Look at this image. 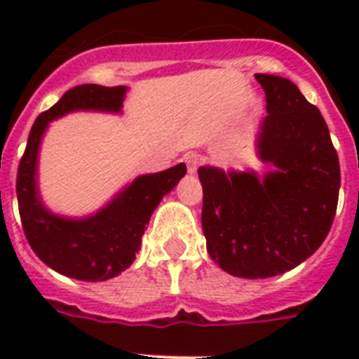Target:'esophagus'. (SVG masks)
<instances>
[{
	"mask_svg": "<svg viewBox=\"0 0 359 359\" xmlns=\"http://www.w3.org/2000/svg\"><path fill=\"white\" fill-rule=\"evenodd\" d=\"M184 163L190 173H196L197 165L201 163V158H199V154H196V152H188V154H184Z\"/></svg>",
	"mask_w": 359,
	"mask_h": 359,
	"instance_id": "1",
	"label": "esophagus"
}]
</instances>
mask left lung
Returning a JSON list of instances; mask_svg holds the SVG:
<instances>
[{
    "instance_id": "8db88e82",
    "label": "left lung",
    "mask_w": 359,
    "mask_h": 359,
    "mask_svg": "<svg viewBox=\"0 0 359 359\" xmlns=\"http://www.w3.org/2000/svg\"><path fill=\"white\" fill-rule=\"evenodd\" d=\"M268 115L257 134V171L199 168L203 233L212 261L231 276L262 279L311 257L334 224L339 158L326 121L287 78L255 74Z\"/></svg>"
}]
</instances>
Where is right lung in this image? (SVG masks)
<instances>
[{"label":"right lung","instance_id":"1","mask_svg":"<svg viewBox=\"0 0 359 359\" xmlns=\"http://www.w3.org/2000/svg\"><path fill=\"white\" fill-rule=\"evenodd\" d=\"M126 86L86 83L70 89L36 117L18 165L16 197L25 238L46 266L80 281H106L134 262L154 208L186 175L184 163L135 177L100 210L69 218L52 212L39 191V151L48 124L72 111H123Z\"/></svg>","mask_w":359,"mask_h":359}]
</instances>
